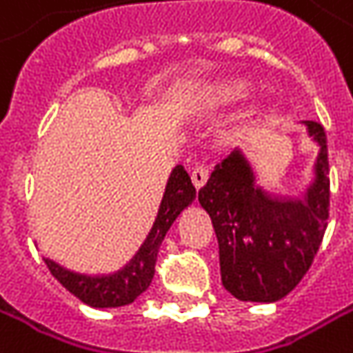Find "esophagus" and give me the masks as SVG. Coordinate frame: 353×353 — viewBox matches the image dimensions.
Wrapping results in <instances>:
<instances>
[{"label": "esophagus", "instance_id": "esophagus-1", "mask_svg": "<svg viewBox=\"0 0 353 353\" xmlns=\"http://www.w3.org/2000/svg\"><path fill=\"white\" fill-rule=\"evenodd\" d=\"M207 179H209V170H207V168L199 165V168H195V170H193V174H191V181H193V188L197 189V191L205 188Z\"/></svg>", "mask_w": 353, "mask_h": 353}]
</instances>
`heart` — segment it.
Segmentation results:
<instances>
[{
	"label": "heart",
	"mask_w": 353,
	"mask_h": 353,
	"mask_svg": "<svg viewBox=\"0 0 353 353\" xmlns=\"http://www.w3.org/2000/svg\"><path fill=\"white\" fill-rule=\"evenodd\" d=\"M248 92V83L244 79H221L214 81L213 85L203 95V105L207 107H228V105L240 101Z\"/></svg>",
	"instance_id": "b5f03b06"
}]
</instances>
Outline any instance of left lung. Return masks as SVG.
Returning <instances> with one entry per match:
<instances>
[{"label":"left lung","instance_id":"obj_1","mask_svg":"<svg viewBox=\"0 0 353 353\" xmlns=\"http://www.w3.org/2000/svg\"><path fill=\"white\" fill-rule=\"evenodd\" d=\"M299 125L319 148L303 195L261 188L248 152L240 148L214 168L199 191L219 240L223 285L240 301L275 303L289 295L309 272L324 236L330 197L326 134L314 121Z\"/></svg>","mask_w":353,"mask_h":353}]
</instances>
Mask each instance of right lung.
Returning a JSON list of instances; mask_svg holds the SVG:
<instances>
[{"label": "right lung", "instance_id": "obj_1", "mask_svg": "<svg viewBox=\"0 0 353 353\" xmlns=\"http://www.w3.org/2000/svg\"><path fill=\"white\" fill-rule=\"evenodd\" d=\"M193 201H195V188L191 185L188 172L181 165H176L165 183L164 197L160 203L152 230L148 232L144 244L125 268L109 275H83L70 272L48 258H44V263L48 265L50 274L62 283V287H66L72 295H76L81 303L90 305L93 309H117L130 305L140 293L148 289L152 281L156 256L165 232Z\"/></svg>", "mask_w": 353, "mask_h": 353}]
</instances>
